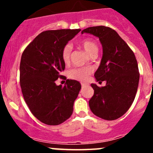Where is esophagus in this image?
Listing matches in <instances>:
<instances>
[{
    "label": "esophagus",
    "mask_w": 153,
    "mask_h": 153,
    "mask_svg": "<svg viewBox=\"0 0 153 153\" xmlns=\"http://www.w3.org/2000/svg\"><path fill=\"white\" fill-rule=\"evenodd\" d=\"M88 83H81V86H82V87H85V86H88Z\"/></svg>",
    "instance_id": "1"
}]
</instances>
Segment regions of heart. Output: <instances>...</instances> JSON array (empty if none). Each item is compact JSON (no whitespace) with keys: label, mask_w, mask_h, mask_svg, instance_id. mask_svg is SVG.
<instances>
[{"label":"heart","mask_w":153,"mask_h":153,"mask_svg":"<svg viewBox=\"0 0 153 153\" xmlns=\"http://www.w3.org/2000/svg\"><path fill=\"white\" fill-rule=\"evenodd\" d=\"M80 47L88 53L90 56L93 54H97L98 52V46L96 42L91 39H84L79 42ZM72 50V47L70 44H67L62 50L61 58L64 63H67L70 61V52ZM92 70L89 67H83V68H76L70 70L69 72V76L72 79H78L80 81H86L88 79L89 75L91 74Z\"/></svg>","instance_id":"1"}]
</instances>
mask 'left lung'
I'll use <instances>...</instances> for the list:
<instances>
[{
  "instance_id": "8db88e82",
  "label": "left lung",
  "mask_w": 153,
  "mask_h": 153,
  "mask_svg": "<svg viewBox=\"0 0 153 153\" xmlns=\"http://www.w3.org/2000/svg\"><path fill=\"white\" fill-rule=\"evenodd\" d=\"M81 33H90L100 41L102 56L94 76L99 83L106 82L102 87L92 83L94 94L89 106L100 118L117 120L129 109L137 92L140 73L134 53L117 31L107 27H90Z\"/></svg>"
}]
</instances>
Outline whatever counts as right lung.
<instances>
[{"label": "right lung", "instance_id": "right-lung-1", "mask_svg": "<svg viewBox=\"0 0 153 153\" xmlns=\"http://www.w3.org/2000/svg\"><path fill=\"white\" fill-rule=\"evenodd\" d=\"M81 30L62 29L40 33L26 47L20 64V83L30 110L43 123L56 126L69 119L81 89L79 82L67 79L56 84L65 69L61 52Z\"/></svg>", "mask_w": 153, "mask_h": 153}]
</instances>
